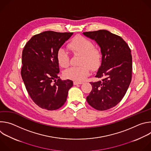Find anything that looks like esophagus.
<instances>
[{
	"mask_svg": "<svg viewBox=\"0 0 151 151\" xmlns=\"http://www.w3.org/2000/svg\"><path fill=\"white\" fill-rule=\"evenodd\" d=\"M82 82H76V81L73 82L74 85H78V84H82Z\"/></svg>",
	"mask_w": 151,
	"mask_h": 151,
	"instance_id": "34e87169",
	"label": "esophagus"
}]
</instances>
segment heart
<instances>
[{"mask_svg":"<svg viewBox=\"0 0 151 151\" xmlns=\"http://www.w3.org/2000/svg\"><path fill=\"white\" fill-rule=\"evenodd\" d=\"M69 47L74 54L82 55L81 64L82 65L79 67H71L66 69L64 75L70 79L82 82L90 74V69L95 70L99 67L101 60V52L95 48L92 41L82 36L75 37L70 42ZM57 59L62 68H65L69 65V55L66 49L60 48L58 50Z\"/></svg>","mask_w":151,"mask_h":151,"instance_id":"heart-1","label":"heart"}]
</instances>
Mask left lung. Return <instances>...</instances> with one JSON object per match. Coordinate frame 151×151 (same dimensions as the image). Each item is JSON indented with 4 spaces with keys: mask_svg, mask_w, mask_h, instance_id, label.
Instances as JSON below:
<instances>
[{
    "mask_svg": "<svg viewBox=\"0 0 151 151\" xmlns=\"http://www.w3.org/2000/svg\"><path fill=\"white\" fill-rule=\"evenodd\" d=\"M99 45L101 66L96 75L101 79L91 82L92 90L87 97L88 104L98 111L115 106L125 96L132 76L131 50L124 39L106 30L83 32Z\"/></svg>",
    "mask_w": 151,
    "mask_h": 151,
    "instance_id": "obj_1",
    "label": "left lung"
}]
</instances>
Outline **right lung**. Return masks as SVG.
<instances>
[{
    "mask_svg": "<svg viewBox=\"0 0 151 151\" xmlns=\"http://www.w3.org/2000/svg\"><path fill=\"white\" fill-rule=\"evenodd\" d=\"M73 33L46 31L34 35L22 53L21 77L33 101L48 111L59 109L66 102L70 79L61 80L57 52Z\"/></svg>",
    "mask_w": 151,
    "mask_h": 151,
    "instance_id": "1",
    "label": "right lung"
}]
</instances>
